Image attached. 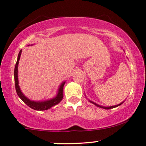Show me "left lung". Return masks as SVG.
<instances>
[{
    "mask_svg": "<svg viewBox=\"0 0 146 146\" xmlns=\"http://www.w3.org/2000/svg\"><path fill=\"white\" fill-rule=\"evenodd\" d=\"M88 101H89V102H90V103H92V104H95V106H98V107H100V108H104V109H107V110H108V109H111V108H116V107L119 106L121 105L122 104H123V102H125V101L122 102L121 103L119 104H117V105H115V106H103L99 105V104H96V103H95V102H93L90 101V100H88Z\"/></svg>",
    "mask_w": 146,
    "mask_h": 146,
    "instance_id": "left-lung-1",
    "label": "left lung"
}]
</instances>
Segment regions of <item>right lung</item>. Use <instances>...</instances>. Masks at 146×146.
I'll list each match as a JSON object with an SVG mask.
<instances>
[{"label": "right lung", "mask_w": 146, "mask_h": 146, "mask_svg": "<svg viewBox=\"0 0 146 146\" xmlns=\"http://www.w3.org/2000/svg\"><path fill=\"white\" fill-rule=\"evenodd\" d=\"M22 53V50H21L18 53L17 62H16V66H15L14 68V81H15V86H16V93L20 98L23 100L24 103L26 104L30 108H32L33 110H46L51 108V107L54 106L59 104L60 102L62 101L63 98V88L64 86L65 82H66L64 81L63 82L61 83L60 85L59 88H58V93L56 97L50 99V100H44V101H33L31 100L30 99L27 98L25 95L23 94V92L21 91V88L19 86V82H18V63H19V60L21 58Z\"/></svg>", "instance_id": "1"}]
</instances>
